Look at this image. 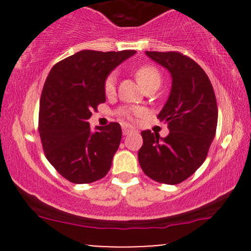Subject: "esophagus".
Returning a JSON list of instances; mask_svg holds the SVG:
<instances>
[{
    "label": "esophagus",
    "instance_id": "34e87169",
    "mask_svg": "<svg viewBox=\"0 0 251 251\" xmlns=\"http://www.w3.org/2000/svg\"><path fill=\"white\" fill-rule=\"evenodd\" d=\"M122 128H123V134H124V135L128 134L129 132L134 131V127H132V126L128 125V124H123Z\"/></svg>",
    "mask_w": 251,
    "mask_h": 251
}]
</instances>
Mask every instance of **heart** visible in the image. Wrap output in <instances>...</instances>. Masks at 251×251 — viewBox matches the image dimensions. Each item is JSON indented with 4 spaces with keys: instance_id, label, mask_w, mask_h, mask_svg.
<instances>
[{
    "instance_id": "heart-1",
    "label": "heart",
    "mask_w": 251,
    "mask_h": 251,
    "mask_svg": "<svg viewBox=\"0 0 251 251\" xmlns=\"http://www.w3.org/2000/svg\"><path fill=\"white\" fill-rule=\"evenodd\" d=\"M135 76H137L138 82L140 83V86H142L143 88L151 85V83H158V85H159L160 80H162L157 68L150 65L142 66V67L138 68V70L135 71ZM116 80L117 79L114 74H109V75L106 77L105 82H103V91H105L106 94L113 93L114 89H116ZM119 113L123 114V116L132 118L142 113V111H140L139 108L135 107H124L120 109Z\"/></svg>"
}]
</instances>
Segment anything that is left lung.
Listing matches in <instances>:
<instances>
[{
	"instance_id": "8db88e82",
	"label": "left lung",
	"mask_w": 251,
	"mask_h": 251,
	"mask_svg": "<svg viewBox=\"0 0 251 251\" xmlns=\"http://www.w3.org/2000/svg\"><path fill=\"white\" fill-rule=\"evenodd\" d=\"M170 72L172 86L158 114L168 124L165 138L142 132L138 159L144 174L158 183L176 185L189 178L205 160L217 127V102L206 73L178 51H145Z\"/></svg>"
}]
</instances>
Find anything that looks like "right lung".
Listing matches in <instances>:
<instances>
[{
  "mask_svg": "<svg viewBox=\"0 0 251 251\" xmlns=\"http://www.w3.org/2000/svg\"><path fill=\"white\" fill-rule=\"evenodd\" d=\"M135 50H81L53 66L43 85L39 132L48 162L62 177L87 184L107 175L122 140L118 123L97 126L88 119L105 102L103 82Z\"/></svg>",
  "mask_w": 251,
  "mask_h": 251,
  "instance_id": "obj_1",
  "label": "right lung"
}]
</instances>
